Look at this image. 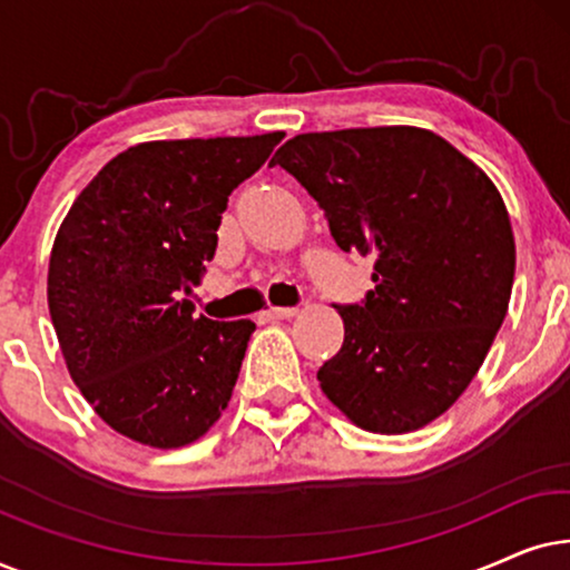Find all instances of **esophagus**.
Wrapping results in <instances>:
<instances>
[{
    "label": "esophagus",
    "mask_w": 570,
    "mask_h": 570,
    "mask_svg": "<svg viewBox=\"0 0 570 570\" xmlns=\"http://www.w3.org/2000/svg\"><path fill=\"white\" fill-rule=\"evenodd\" d=\"M295 314H298V308H275V306H269L262 316L264 318H293Z\"/></svg>",
    "instance_id": "obj_1"
}]
</instances>
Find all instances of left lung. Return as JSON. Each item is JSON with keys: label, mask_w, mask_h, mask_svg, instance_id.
<instances>
[{"label": "left lung", "mask_w": 570, "mask_h": 570, "mask_svg": "<svg viewBox=\"0 0 570 570\" xmlns=\"http://www.w3.org/2000/svg\"><path fill=\"white\" fill-rule=\"evenodd\" d=\"M269 166L316 199L342 252L373 259L376 287L337 306L345 342L316 373L322 392L373 433L443 415L509 311L517 246L495 184L417 127L311 131Z\"/></svg>", "instance_id": "8db88e82"}]
</instances>
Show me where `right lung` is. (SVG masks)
I'll list each match as a JSON object with an SVG mask.
<instances>
[{
    "label": "right lung",
    "instance_id": "right-lung-1",
    "mask_svg": "<svg viewBox=\"0 0 570 570\" xmlns=\"http://www.w3.org/2000/svg\"><path fill=\"white\" fill-rule=\"evenodd\" d=\"M283 131L129 147L85 186L49 262L69 376L114 431L155 449L205 435L236 386L254 322L194 316L230 191Z\"/></svg>",
    "mask_w": 570,
    "mask_h": 570
}]
</instances>
